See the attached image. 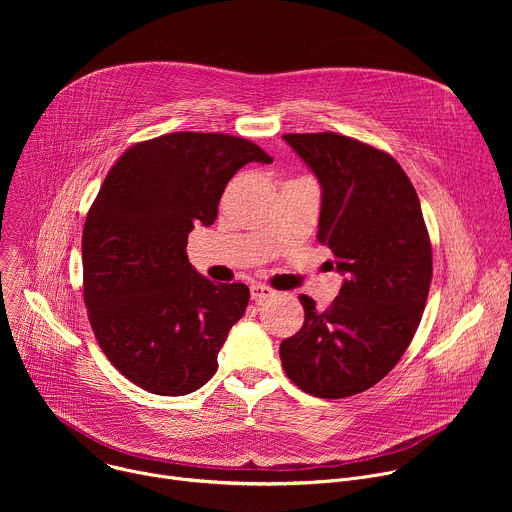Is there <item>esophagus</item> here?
I'll return each mask as SVG.
<instances>
[{"label": "esophagus", "mask_w": 512, "mask_h": 512, "mask_svg": "<svg viewBox=\"0 0 512 512\" xmlns=\"http://www.w3.org/2000/svg\"><path fill=\"white\" fill-rule=\"evenodd\" d=\"M275 296V289L267 287V285H261V283H253L251 285V298L255 302H263V300H269Z\"/></svg>", "instance_id": "34e87169"}]
</instances>
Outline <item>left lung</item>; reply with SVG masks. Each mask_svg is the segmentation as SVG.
<instances>
[{
    "label": "left lung",
    "mask_w": 512,
    "mask_h": 512,
    "mask_svg": "<svg viewBox=\"0 0 512 512\" xmlns=\"http://www.w3.org/2000/svg\"><path fill=\"white\" fill-rule=\"evenodd\" d=\"M283 139L322 186L318 241L344 281L326 310L300 296L304 326L281 342L279 356L302 391L342 399L377 385L413 340L431 243L417 192L393 156L332 131Z\"/></svg>",
    "instance_id": "1"
}]
</instances>
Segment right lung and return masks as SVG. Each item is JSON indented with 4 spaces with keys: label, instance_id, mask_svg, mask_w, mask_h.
Segmentation results:
<instances>
[{
    "label": "right lung",
    "instance_id": "add662e5",
    "mask_svg": "<svg viewBox=\"0 0 512 512\" xmlns=\"http://www.w3.org/2000/svg\"><path fill=\"white\" fill-rule=\"evenodd\" d=\"M273 160L227 133H166L109 170L83 231V298L113 367L154 395L200 389L249 304L245 283H214L186 255L194 225L216 221L229 180Z\"/></svg>",
    "mask_w": 512,
    "mask_h": 512
}]
</instances>
